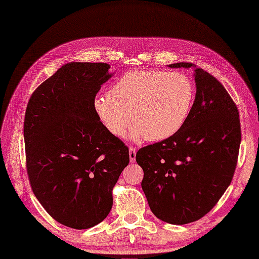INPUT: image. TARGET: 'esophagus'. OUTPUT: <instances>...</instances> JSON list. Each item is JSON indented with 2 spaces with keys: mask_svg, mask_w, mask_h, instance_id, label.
Wrapping results in <instances>:
<instances>
[{
  "mask_svg": "<svg viewBox=\"0 0 259 259\" xmlns=\"http://www.w3.org/2000/svg\"><path fill=\"white\" fill-rule=\"evenodd\" d=\"M130 160L131 163H134L136 160V148L130 147Z\"/></svg>",
  "mask_w": 259,
  "mask_h": 259,
  "instance_id": "34e87169",
  "label": "esophagus"
}]
</instances>
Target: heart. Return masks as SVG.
Instances as JSON below:
<instances>
[{
	"instance_id": "obj_1",
	"label": "heart",
	"mask_w": 259,
	"mask_h": 259,
	"mask_svg": "<svg viewBox=\"0 0 259 259\" xmlns=\"http://www.w3.org/2000/svg\"><path fill=\"white\" fill-rule=\"evenodd\" d=\"M194 98V86L185 74L163 70H135L124 73L109 94L94 101L107 130L116 137L126 133L159 142L183 126Z\"/></svg>"
}]
</instances>
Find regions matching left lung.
I'll return each mask as SVG.
<instances>
[{
	"label": "left lung",
	"mask_w": 259,
	"mask_h": 259,
	"mask_svg": "<svg viewBox=\"0 0 259 259\" xmlns=\"http://www.w3.org/2000/svg\"><path fill=\"white\" fill-rule=\"evenodd\" d=\"M194 68V103L183 126L160 143L140 148L142 188L152 213L163 222L185 225L213 208L233 178L241 143L237 105L223 84Z\"/></svg>",
	"instance_id": "obj_1"
}]
</instances>
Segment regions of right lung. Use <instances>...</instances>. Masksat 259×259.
Instances as JSON below:
<instances>
[{"instance_id": "right-lung-1", "label": "right lung", "mask_w": 259, "mask_h": 259, "mask_svg": "<svg viewBox=\"0 0 259 259\" xmlns=\"http://www.w3.org/2000/svg\"><path fill=\"white\" fill-rule=\"evenodd\" d=\"M105 62H69L32 93L23 137L31 189L61 225L89 229L110 213L128 148L101 123L94 101L111 77Z\"/></svg>"}]
</instances>
